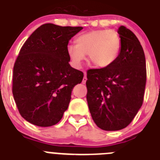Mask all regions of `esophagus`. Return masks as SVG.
Listing matches in <instances>:
<instances>
[{
    "instance_id": "1",
    "label": "esophagus",
    "mask_w": 160,
    "mask_h": 160,
    "mask_svg": "<svg viewBox=\"0 0 160 160\" xmlns=\"http://www.w3.org/2000/svg\"><path fill=\"white\" fill-rule=\"evenodd\" d=\"M86 80H87V76H86V72H84V78H83V80H82V83H83V84H85Z\"/></svg>"
}]
</instances>
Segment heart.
<instances>
[{"instance_id": "obj_1", "label": "heart", "mask_w": 160, "mask_h": 160, "mask_svg": "<svg viewBox=\"0 0 160 160\" xmlns=\"http://www.w3.org/2000/svg\"><path fill=\"white\" fill-rule=\"evenodd\" d=\"M75 42L76 45H69L67 51L76 68H80L88 55L96 67L107 68L117 60L122 47L120 35L113 30H92L79 35Z\"/></svg>"}]
</instances>
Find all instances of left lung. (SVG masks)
<instances>
[{"label":"left lung","instance_id":"left-lung-1","mask_svg":"<svg viewBox=\"0 0 160 160\" xmlns=\"http://www.w3.org/2000/svg\"><path fill=\"white\" fill-rule=\"evenodd\" d=\"M118 57L107 68L87 71V101L99 128L114 131L133 121L143 102L147 82L145 55L135 34L121 26Z\"/></svg>","mask_w":160,"mask_h":160}]
</instances>
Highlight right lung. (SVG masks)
Returning a JSON list of instances; mask_svg holds the SVG:
<instances>
[{
    "mask_svg": "<svg viewBox=\"0 0 160 160\" xmlns=\"http://www.w3.org/2000/svg\"><path fill=\"white\" fill-rule=\"evenodd\" d=\"M81 26L42 25L25 42L13 66V98L21 116L47 127L63 118L84 73L69 64L68 44Z\"/></svg>",
    "mask_w": 160,
    "mask_h": 160,
    "instance_id": "1",
    "label": "right lung"
}]
</instances>
